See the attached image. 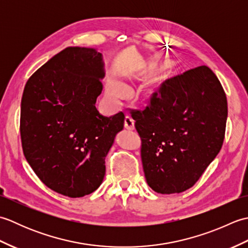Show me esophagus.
<instances>
[{
	"instance_id": "34e87169",
	"label": "esophagus",
	"mask_w": 248,
	"mask_h": 248,
	"mask_svg": "<svg viewBox=\"0 0 248 248\" xmlns=\"http://www.w3.org/2000/svg\"><path fill=\"white\" fill-rule=\"evenodd\" d=\"M124 127L128 130H133L134 129V119L131 117L130 115H127L124 118Z\"/></svg>"
}]
</instances>
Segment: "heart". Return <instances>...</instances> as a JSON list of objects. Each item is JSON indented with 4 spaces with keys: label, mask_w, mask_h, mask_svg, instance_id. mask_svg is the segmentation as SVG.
Returning a JSON list of instances; mask_svg holds the SVG:
<instances>
[{
    "label": "heart",
    "mask_w": 248,
    "mask_h": 248,
    "mask_svg": "<svg viewBox=\"0 0 248 248\" xmlns=\"http://www.w3.org/2000/svg\"><path fill=\"white\" fill-rule=\"evenodd\" d=\"M108 93L114 98H120L127 93V87L117 80H110L108 85Z\"/></svg>",
    "instance_id": "heart-1"
}]
</instances>
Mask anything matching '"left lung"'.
I'll use <instances>...</instances> for the list:
<instances>
[{
  "instance_id": "left-lung-1",
  "label": "left lung",
  "mask_w": 248,
  "mask_h": 248,
  "mask_svg": "<svg viewBox=\"0 0 248 248\" xmlns=\"http://www.w3.org/2000/svg\"><path fill=\"white\" fill-rule=\"evenodd\" d=\"M227 115L224 89L207 66L163 82L148 107L132 112L148 186L161 194L192 187L222 148Z\"/></svg>"
}]
</instances>
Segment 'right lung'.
Instances as JSON below:
<instances>
[{
    "mask_svg": "<svg viewBox=\"0 0 248 248\" xmlns=\"http://www.w3.org/2000/svg\"><path fill=\"white\" fill-rule=\"evenodd\" d=\"M105 77L98 49L68 46L25 84L20 133L26 161L54 192L83 197L101 186L105 156L124 129L123 112L96 108Z\"/></svg>",
    "mask_w": 248,
    "mask_h": 248,
    "instance_id": "1",
    "label": "right lung"
}]
</instances>
